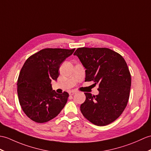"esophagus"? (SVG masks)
<instances>
[{
  "instance_id": "34e87169",
  "label": "esophagus",
  "mask_w": 151,
  "mask_h": 151,
  "mask_svg": "<svg viewBox=\"0 0 151 151\" xmlns=\"http://www.w3.org/2000/svg\"><path fill=\"white\" fill-rule=\"evenodd\" d=\"M75 93H76V92L75 91H71L69 92V95H73V94H75Z\"/></svg>"
}]
</instances>
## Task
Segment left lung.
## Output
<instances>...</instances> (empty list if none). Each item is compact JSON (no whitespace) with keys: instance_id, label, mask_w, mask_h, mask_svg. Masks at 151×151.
Wrapping results in <instances>:
<instances>
[{"instance_id":"left-lung-1","label":"left lung","mask_w":151,"mask_h":151,"mask_svg":"<svg viewBox=\"0 0 151 151\" xmlns=\"http://www.w3.org/2000/svg\"><path fill=\"white\" fill-rule=\"evenodd\" d=\"M74 55L86 69L85 81L99 85L98 95L84 93L86 99L80 111L94 125L110 124L122 114L129 101L131 76L127 63L122 55L106 47H79Z\"/></svg>"}]
</instances>
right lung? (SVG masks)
<instances>
[{"label":"right lung","mask_w":151,"mask_h":151,"mask_svg":"<svg viewBox=\"0 0 151 151\" xmlns=\"http://www.w3.org/2000/svg\"><path fill=\"white\" fill-rule=\"evenodd\" d=\"M75 49L45 48L28 58L17 80L19 100L24 113L39 124L50 121L60 113L69 94L52 89L51 80H57L60 65Z\"/></svg>","instance_id":"obj_1"}]
</instances>
